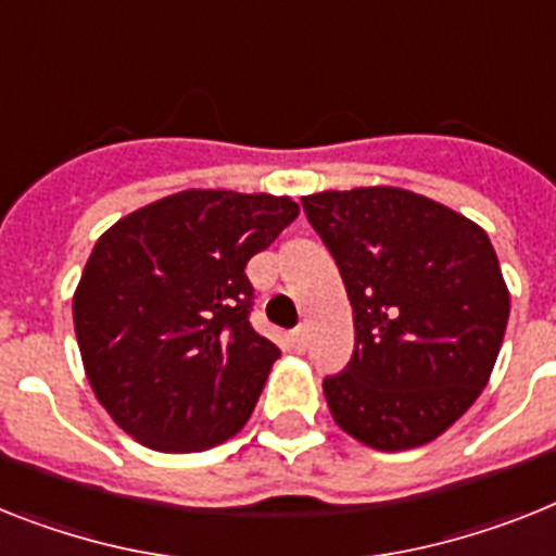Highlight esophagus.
<instances>
[{
	"instance_id": "1",
	"label": "esophagus",
	"mask_w": 556,
	"mask_h": 556,
	"mask_svg": "<svg viewBox=\"0 0 556 556\" xmlns=\"http://www.w3.org/2000/svg\"><path fill=\"white\" fill-rule=\"evenodd\" d=\"M306 341H309V338H306L304 329H295V332L289 334V346H292V350H295V352H304L306 350Z\"/></svg>"
}]
</instances>
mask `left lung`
Segmentation results:
<instances>
[{"instance_id":"8db88e82","label":"left lung","mask_w":556,"mask_h":556,"mask_svg":"<svg viewBox=\"0 0 556 556\" xmlns=\"http://www.w3.org/2000/svg\"><path fill=\"white\" fill-rule=\"evenodd\" d=\"M301 204L355 320L350 366L324 380L332 420L378 452L432 443L480 397L506 334L511 295L485 229L403 187Z\"/></svg>"}]
</instances>
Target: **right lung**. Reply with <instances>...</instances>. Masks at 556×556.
Segmentation results:
<instances>
[{"label": "right lung", "instance_id": "add662e5", "mask_svg": "<svg viewBox=\"0 0 556 556\" xmlns=\"http://www.w3.org/2000/svg\"><path fill=\"white\" fill-rule=\"evenodd\" d=\"M295 218L289 195L181 190L96 241L73 327L96 401L141 446L204 452L244 429L281 357L247 320L244 267Z\"/></svg>", "mask_w": 556, "mask_h": 556}]
</instances>
